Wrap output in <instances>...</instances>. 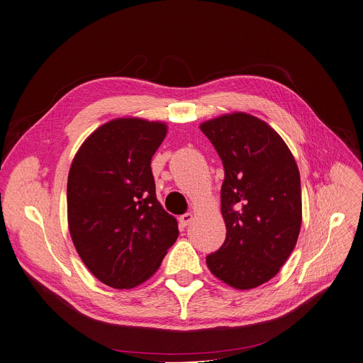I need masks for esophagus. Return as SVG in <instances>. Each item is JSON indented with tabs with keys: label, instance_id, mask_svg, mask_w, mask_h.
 I'll list each match as a JSON object with an SVG mask.
<instances>
[{
	"label": "esophagus",
	"instance_id": "esophagus-1",
	"mask_svg": "<svg viewBox=\"0 0 363 363\" xmlns=\"http://www.w3.org/2000/svg\"><path fill=\"white\" fill-rule=\"evenodd\" d=\"M192 218H194V216L191 213H185V214L179 216V223L185 227V225H188L192 221Z\"/></svg>",
	"mask_w": 363,
	"mask_h": 363
}]
</instances>
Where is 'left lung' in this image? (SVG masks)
I'll use <instances>...</instances> for the list:
<instances>
[{
  "mask_svg": "<svg viewBox=\"0 0 363 363\" xmlns=\"http://www.w3.org/2000/svg\"><path fill=\"white\" fill-rule=\"evenodd\" d=\"M224 168L223 246L207 256L218 279L252 289L272 279L295 247L301 227V181L277 131L257 117L235 113L200 125Z\"/></svg>",
  "mask_w": 363,
  "mask_h": 363,
  "instance_id": "8db88e82",
  "label": "left lung"
}]
</instances>
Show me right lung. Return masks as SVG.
I'll return each instance as SVG.
<instances>
[{"instance_id":"right-lung-1","label":"right lung","mask_w":363,"mask_h":363,"mask_svg":"<svg viewBox=\"0 0 363 363\" xmlns=\"http://www.w3.org/2000/svg\"><path fill=\"white\" fill-rule=\"evenodd\" d=\"M164 136L163 123L117 118L96 128L71 164V238L85 267L108 286L149 279L179 235L156 199L150 168Z\"/></svg>"}]
</instances>
